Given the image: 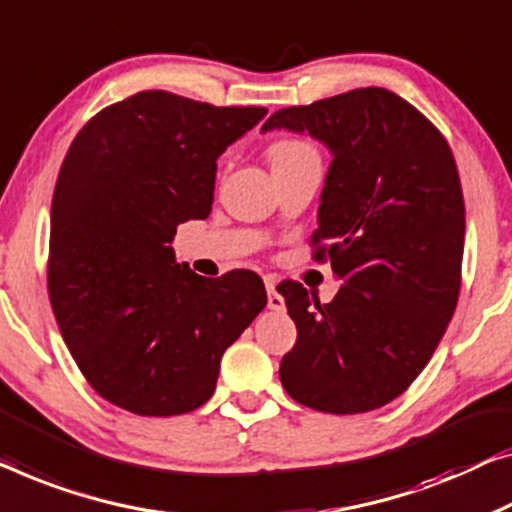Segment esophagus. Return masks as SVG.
<instances>
[{"label":"esophagus","instance_id":"esophagus-1","mask_svg":"<svg viewBox=\"0 0 512 512\" xmlns=\"http://www.w3.org/2000/svg\"><path fill=\"white\" fill-rule=\"evenodd\" d=\"M266 292H269V308L271 310H285V299L278 294L276 289V282H273L271 278H266Z\"/></svg>","mask_w":512,"mask_h":512}]
</instances>
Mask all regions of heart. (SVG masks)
I'll return each instance as SVG.
<instances>
[{"mask_svg":"<svg viewBox=\"0 0 512 512\" xmlns=\"http://www.w3.org/2000/svg\"><path fill=\"white\" fill-rule=\"evenodd\" d=\"M269 154V160L273 165V172L278 170H289V167L310 163V160H319V151L315 144L305 137H296V135H287V137H278L269 144L266 149Z\"/></svg>","mask_w":512,"mask_h":512,"instance_id":"1","label":"heart"}]
</instances>
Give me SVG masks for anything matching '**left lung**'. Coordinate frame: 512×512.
<instances>
[{
  "label": "left lung",
  "mask_w": 512,
  "mask_h": 512,
  "mask_svg": "<svg viewBox=\"0 0 512 512\" xmlns=\"http://www.w3.org/2000/svg\"><path fill=\"white\" fill-rule=\"evenodd\" d=\"M310 133L333 151L310 236L342 285L319 303L282 289L296 345L280 381L305 407L363 414L411 386L451 322L462 285L464 197L439 128L393 91L352 89L273 112L262 131Z\"/></svg>",
  "instance_id": "left-lung-1"
}]
</instances>
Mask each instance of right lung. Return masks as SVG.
Returning a JSON list of instances; mask_svg holds the SVG:
<instances>
[{
    "label": "right lung",
    "mask_w": 512,
    "mask_h": 512,
    "mask_svg": "<svg viewBox=\"0 0 512 512\" xmlns=\"http://www.w3.org/2000/svg\"><path fill=\"white\" fill-rule=\"evenodd\" d=\"M264 114L151 89L71 142L52 195L50 305L89 386L121 409L202 407L225 349L264 310L257 273L202 278L170 246L181 223L209 216L218 156Z\"/></svg>",
    "instance_id": "obj_1"
}]
</instances>
